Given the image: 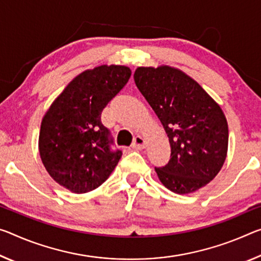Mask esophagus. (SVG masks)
<instances>
[{
  "label": "esophagus",
  "mask_w": 261,
  "mask_h": 261,
  "mask_svg": "<svg viewBox=\"0 0 261 261\" xmlns=\"http://www.w3.org/2000/svg\"><path fill=\"white\" fill-rule=\"evenodd\" d=\"M144 147H145V140H144L143 137H140V136H137L135 138L134 143H132V148H135V150H142Z\"/></svg>",
  "instance_id": "1"
}]
</instances>
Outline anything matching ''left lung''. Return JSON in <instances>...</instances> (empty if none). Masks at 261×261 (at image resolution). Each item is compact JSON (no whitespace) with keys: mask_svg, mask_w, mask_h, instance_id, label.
Here are the masks:
<instances>
[{"mask_svg":"<svg viewBox=\"0 0 261 261\" xmlns=\"http://www.w3.org/2000/svg\"><path fill=\"white\" fill-rule=\"evenodd\" d=\"M134 79L171 144V159L155 167L161 184L176 194L204 187L226 158L229 130L221 107L195 80L169 66L138 67Z\"/></svg>","mask_w":261,"mask_h":261,"instance_id":"left-lung-1","label":"left lung"}]
</instances>
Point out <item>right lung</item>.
<instances>
[{
    "mask_svg": "<svg viewBox=\"0 0 261 261\" xmlns=\"http://www.w3.org/2000/svg\"><path fill=\"white\" fill-rule=\"evenodd\" d=\"M131 76L126 66L102 65L69 82L41 121L39 154L56 182L84 194L108 179L122 156L101 113Z\"/></svg>",
    "mask_w": 261,
    "mask_h": 261,
    "instance_id": "add662e5",
    "label": "right lung"
}]
</instances>
